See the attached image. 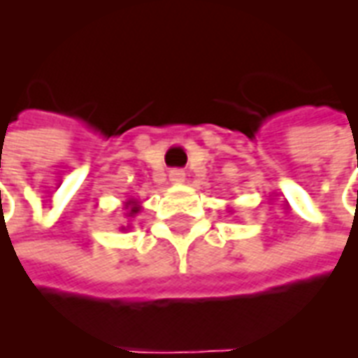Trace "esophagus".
Returning a JSON list of instances; mask_svg holds the SVG:
<instances>
[{
	"instance_id": "esophagus-1",
	"label": "esophagus",
	"mask_w": 358,
	"mask_h": 358,
	"mask_svg": "<svg viewBox=\"0 0 358 358\" xmlns=\"http://www.w3.org/2000/svg\"><path fill=\"white\" fill-rule=\"evenodd\" d=\"M169 181L173 182V185H181V182H185V173H182L181 169H171L169 171Z\"/></svg>"
}]
</instances>
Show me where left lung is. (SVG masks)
Here are the masks:
<instances>
[{"instance_id": "1", "label": "left lung", "mask_w": 358, "mask_h": 358, "mask_svg": "<svg viewBox=\"0 0 358 358\" xmlns=\"http://www.w3.org/2000/svg\"><path fill=\"white\" fill-rule=\"evenodd\" d=\"M228 213H230V211H228Z\"/></svg>"}]
</instances>
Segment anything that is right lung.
Returning a JSON list of instances; mask_svg holds the SVG:
<instances>
[{
  "instance_id": "right-lung-1",
  "label": "right lung",
  "mask_w": 358,
  "mask_h": 358,
  "mask_svg": "<svg viewBox=\"0 0 358 358\" xmlns=\"http://www.w3.org/2000/svg\"><path fill=\"white\" fill-rule=\"evenodd\" d=\"M122 211H124V217L128 219V222H131V220L138 217V213L141 211V203H139L136 198H128V200L124 201V206H122ZM131 224H126V227H120V230L122 232H126V230H130Z\"/></svg>"
}]
</instances>
